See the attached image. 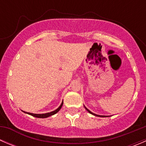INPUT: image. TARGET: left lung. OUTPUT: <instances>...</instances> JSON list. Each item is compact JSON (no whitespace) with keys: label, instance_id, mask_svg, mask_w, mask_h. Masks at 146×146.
Wrapping results in <instances>:
<instances>
[{"label":"left lung","instance_id":"8db88e82","mask_svg":"<svg viewBox=\"0 0 146 146\" xmlns=\"http://www.w3.org/2000/svg\"><path fill=\"white\" fill-rule=\"evenodd\" d=\"M84 107H85V110H87V111H88V112L90 113V114H92V115H94V116H96V117H110V116H104V115H98V114H95V113H93V112H92V111H90L89 110H88V108H87L86 107H85V105H84Z\"/></svg>","mask_w":146,"mask_h":146}]
</instances>
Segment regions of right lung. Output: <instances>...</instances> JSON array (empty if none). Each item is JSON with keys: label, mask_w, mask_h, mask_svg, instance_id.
<instances>
[{"label": "right lung", "mask_w": 146, "mask_h": 146, "mask_svg": "<svg viewBox=\"0 0 146 146\" xmlns=\"http://www.w3.org/2000/svg\"><path fill=\"white\" fill-rule=\"evenodd\" d=\"M63 104H64V101H62L61 105H60L59 107L56 109V110H54V111H51V112L45 113V114H33V113L27 112V111H23V110H22V111H23L24 113H26V114H29V115H31V116H33V117H37V118H47V117H50V116H52V115H54V114H56V113L58 112V111L61 109V107H62V106H63Z\"/></svg>", "instance_id": "add662e5"}]
</instances>
